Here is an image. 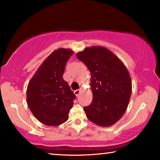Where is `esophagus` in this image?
Listing matches in <instances>:
<instances>
[{"label":"esophagus","instance_id":"34e87169","mask_svg":"<svg viewBox=\"0 0 160 160\" xmlns=\"http://www.w3.org/2000/svg\"><path fill=\"white\" fill-rule=\"evenodd\" d=\"M80 91H81V88H80V89H78V90H75V91H74V92H75V94L77 95V96H78V95H79V94H80Z\"/></svg>","mask_w":160,"mask_h":160}]
</instances>
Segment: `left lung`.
Wrapping results in <instances>:
<instances>
[{
    "label": "left lung",
    "instance_id": "8db88e82",
    "mask_svg": "<svg viewBox=\"0 0 160 160\" xmlns=\"http://www.w3.org/2000/svg\"><path fill=\"white\" fill-rule=\"evenodd\" d=\"M91 73L92 101L84 107L95 124L111 126L122 117L132 95V80L123 63L104 47H87L76 54Z\"/></svg>",
    "mask_w": 160,
    "mask_h": 160
}]
</instances>
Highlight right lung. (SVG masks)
Returning a JSON list of instances; mask_svg holds the SVG:
<instances>
[{"label": "right lung", "mask_w": 160, "mask_h": 160, "mask_svg": "<svg viewBox=\"0 0 160 160\" xmlns=\"http://www.w3.org/2000/svg\"><path fill=\"white\" fill-rule=\"evenodd\" d=\"M73 53L69 49L55 50L43 62L28 82V108L43 124L59 126L69 118L76 96L62 76L67 62Z\"/></svg>", "instance_id": "1"}]
</instances>
